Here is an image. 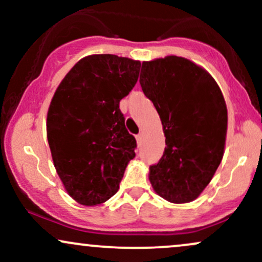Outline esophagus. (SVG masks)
Returning a JSON list of instances; mask_svg holds the SVG:
<instances>
[{
    "mask_svg": "<svg viewBox=\"0 0 262 262\" xmlns=\"http://www.w3.org/2000/svg\"><path fill=\"white\" fill-rule=\"evenodd\" d=\"M141 140H143V134L141 133H139L137 135V143H138V145H141Z\"/></svg>",
    "mask_w": 262,
    "mask_h": 262,
    "instance_id": "esophagus-1",
    "label": "esophagus"
}]
</instances>
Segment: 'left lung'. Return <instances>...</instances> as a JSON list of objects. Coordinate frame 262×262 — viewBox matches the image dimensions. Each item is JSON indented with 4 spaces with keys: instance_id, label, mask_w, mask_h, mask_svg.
I'll return each mask as SVG.
<instances>
[{
    "instance_id": "8db88e82",
    "label": "left lung",
    "mask_w": 262,
    "mask_h": 262,
    "mask_svg": "<svg viewBox=\"0 0 262 262\" xmlns=\"http://www.w3.org/2000/svg\"><path fill=\"white\" fill-rule=\"evenodd\" d=\"M139 82L166 137L164 155L150 166V183L171 203L192 202L223 159L228 127L223 93L208 71L175 55L144 61Z\"/></svg>"
}]
</instances>
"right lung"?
Here are the masks:
<instances>
[{
    "mask_svg": "<svg viewBox=\"0 0 262 262\" xmlns=\"http://www.w3.org/2000/svg\"><path fill=\"white\" fill-rule=\"evenodd\" d=\"M140 61L112 54L85 56L50 102L47 137L56 172L70 197L96 206L117 193L137 141L119 102L133 90Z\"/></svg>",
    "mask_w": 262,
    "mask_h": 262,
    "instance_id": "obj_1",
    "label": "right lung"
}]
</instances>
